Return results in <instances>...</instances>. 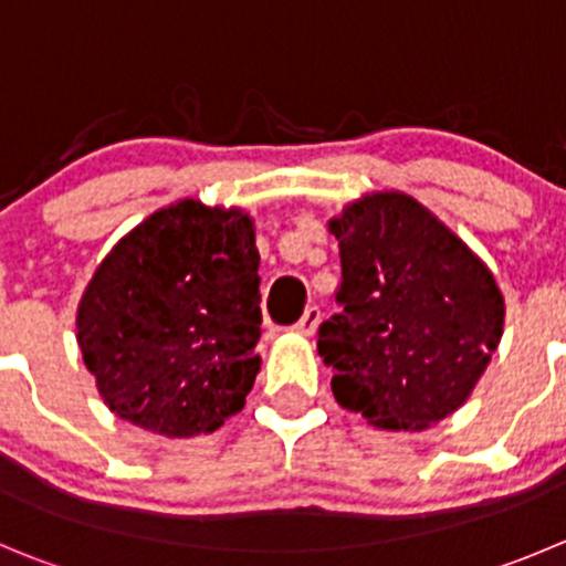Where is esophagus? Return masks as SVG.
Here are the masks:
<instances>
[{
  "instance_id": "esophagus-1",
  "label": "esophagus",
  "mask_w": 566,
  "mask_h": 566,
  "mask_svg": "<svg viewBox=\"0 0 566 566\" xmlns=\"http://www.w3.org/2000/svg\"><path fill=\"white\" fill-rule=\"evenodd\" d=\"M319 319H322L319 308H316V305H311V308L303 314V319H300L297 325L292 327V331L297 333V336H314V331H316V325H319Z\"/></svg>"
}]
</instances>
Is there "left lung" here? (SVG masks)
I'll list each match as a JSON object with an SVG mask.
<instances>
[{
  "mask_svg": "<svg viewBox=\"0 0 566 566\" xmlns=\"http://www.w3.org/2000/svg\"><path fill=\"white\" fill-rule=\"evenodd\" d=\"M342 255V311L319 327L338 406L384 430L459 411L503 336L486 263L402 191H375L327 222Z\"/></svg>",
  "mask_w": 566,
  "mask_h": 566,
  "instance_id": "8db88e82",
  "label": "left lung"
}]
</instances>
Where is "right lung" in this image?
I'll list each match as a JSON object with an SVG mask.
<instances>
[{
	"label": "right lung",
	"instance_id": "1",
	"mask_svg": "<svg viewBox=\"0 0 566 566\" xmlns=\"http://www.w3.org/2000/svg\"><path fill=\"white\" fill-rule=\"evenodd\" d=\"M255 222L180 199L102 258L77 344L116 417L166 439L213 433L244 408L261 355Z\"/></svg>",
	"mask_w": 566,
	"mask_h": 566
}]
</instances>
